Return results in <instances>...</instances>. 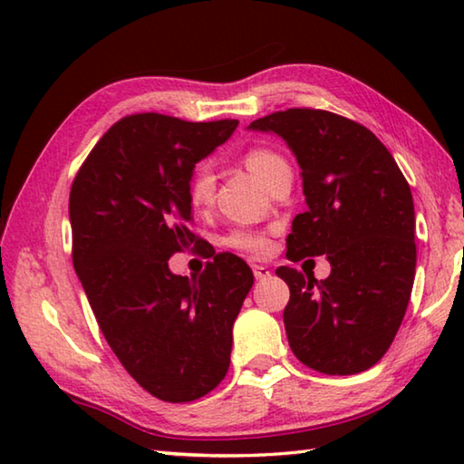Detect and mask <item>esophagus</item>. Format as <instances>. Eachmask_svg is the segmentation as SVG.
Listing matches in <instances>:
<instances>
[{
	"instance_id": "34e87169",
	"label": "esophagus",
	"mask_w": 464,
	"mask_h": 464,
	"mask_svg": "<svg viewBox=\"0 0 464 464\" xmlns=\"http://www.w3.org/2000/svg\"><path fill=\"white\" fill-rule=\"evenodd\" d=\"M251 270H254V276H256V280H264V278H268V276H270V270L266 268V266L254 264V266H251Z\"/></svg>"
}]
</instances>
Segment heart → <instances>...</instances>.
I'll return each instance as SVG.
<instances>
[{"instance_id":"obj_1","label":"heart","mask_w":464,"mask_h":464,"mask_svg":"<svg viewBox=\"0 0 464 464\" xmlns=\"http://www.w3.org/2000/svg\"><path fill=\"white\" fill-rule=\"evenodd\" d=\"M243 163L246 168L254 174L260 182L266 186L268 179L276 174V171L286 166V161L282 160L278 153L270 151V149L256 147L243 155ZM215 196V178L210 174L208 168H194L190 176L186 179V198L190 202L194 210H204L213 204ZM225 246L231 249L243 251L249 256H268L272 251V241L266 233L254 231V229H235L225 237Z\"/></svg>"}]
</instances>
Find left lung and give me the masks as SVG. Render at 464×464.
<instances>
[{"mask_svg":"<svg viewBox=\"0 0 464 464\" xmlns=\"http://www.w3.org/2000/svg\"><path fill=\"white\" fill-rule=\"evenodd\" d=\"M293 149L307 210L295 217L286 257L327 256L332 274L280 266L290 288L288 345L324 374H358L395 340L415 276V213L410 184L374 132L345 116L288 108L249 124Z\"/></svg>","mask_w":464,"mask_h":464,"instance_id":"1","label":"left lung"}]
</instances>
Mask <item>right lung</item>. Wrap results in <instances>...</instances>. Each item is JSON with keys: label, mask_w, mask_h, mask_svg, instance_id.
Instances as JSON below:
<instances>
[{"label": "right lung", "mask_w": 464, "mask_h": 464, "mask_svg": "<svg viewBox=\"0 0 464 464\" xmlns=\"http://www.w3.org/2000/svg\"><path fill=\"white\" fill-rule=\"evenodd\" d=\"M237 121L188 122L143 112L114 122L85 157L69 194L73 266L116 358L153 397L188 403L231 362L233 321L254 285L249 266L217 254L198 278L168 260L202 246L186 179Z\"/></svg>", "instance_id": "add662e5"}]
</instances>
